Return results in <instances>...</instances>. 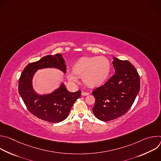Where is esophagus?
Wrapping results in <instances>:
<instances>
[{
	"label": "esophagus",
	"mask_w": 161,
	"mask_h": 161,
	"mask_svg": "<svg viewBox=\"0 0 161 161\" xmlns=\"http://www.w3.org/2000/svg\"><path fill=\"white\" fill-rule=\"evenodd\" d=\"M88 94H89V93H88V92H81V95L83 96H87V95H88Z\"/></svg>",
	"instance_id": "esophagus-1"
}]
</instances>
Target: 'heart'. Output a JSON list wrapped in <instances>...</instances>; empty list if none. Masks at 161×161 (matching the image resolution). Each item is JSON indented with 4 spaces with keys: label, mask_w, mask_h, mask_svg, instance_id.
Segmentation results:
<instances>
[{
    "label": "heart",
    "mask_w": 161,
    "mask_h": 161,
    "mask_svg": "<svg viewBox=\"0 0 161 161\" xmlns=\"http://www.w3.org/2000/svg\"><path fill=\"white\" fill-rule=\"evenodd\" d=\"M73 69V71L67 72L69 81L75 83L80 77L86 85L96 86L107 79L111 70V64L104 57H84L74 65Z\"/></svg>",
    "instance_id": "obj_1"
}]
</instances>
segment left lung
<instances>
[{"mask_svg":"<svg viewBox=\"0 0 161 161\" xmlns=\"http://www.w3.org/2000/svg\"><path fill=\"white\" fill-rule=\"evenodd\" d=\"M113 59L115 74L104 85L92 91L96 99L93 113L104 122L116 119L125 114L140 89L139 74L131 63L117 58Z\"/></svg>","mask_w":161,"mask_h":161,"instance_id":"obj_1","label":"left lung"}]
</instances>
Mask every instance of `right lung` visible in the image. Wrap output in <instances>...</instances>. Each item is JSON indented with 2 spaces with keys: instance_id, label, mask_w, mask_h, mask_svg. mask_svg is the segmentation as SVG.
<instances>
[{
  "instance_id": "right-lung-1",
  "label": "right lung",
  "mask_w": 161,
  "mask_h": 161,
  "mask_svg": "<svg viewBox=\"0 0 161 161\" xmlns=\"http://www.w3.org/2000/svg\"><path fill=\"white\" fill-rule=\"evenodd\" d=\"M49 67L57 68L66 73V65L61 54L45 56L29 64L19 79L18 92L27 108L34 116L44 121L58 123L67 117L74 103L80 97L81 91L70 92L62 83L50 94H37L32 87L33 76L37 70Z\"/></svg>"
}]
</instances>
